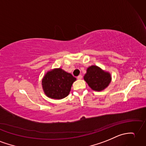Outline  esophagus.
<instances>
[{"instance_id":"34e87169","label":"esophagus","mask_w":146,"mask_h":146,"mask_svg":"<svg viewBox=\"0 0 146 146\" xmlns=\"http://www.w3.org/2000/svg\"><path fill=\"white\" fill-rule=\"evenodd\" d=\"M82 75H81V74H80V75H79L77 77V78H78V80H81V79H82Z\"/></svg>"}]
</instances>
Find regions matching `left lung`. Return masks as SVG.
Returning <instances> with one entry per match:
<instances>
[{"label":"left lung","mask_w":146,"mask_h":146,"mask_svg":"<svg viewBox=\"0 0 146 146\" xmlns=\"http://www.w3.org/2000/svg\"><path fill=\"white\" fill-rule=\"evenodd\" d=\"M83 78L91 90L101 91L109 86L112 78L110 73L98 66L91 65L87 68Z\"/></svg>","instance_id":"8db88e82"}]
</instances>
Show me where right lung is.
Segmentation results:
<instances>
[{
    "label": "right lung",
    "instance_id": "add662e5",
    "mask_svg": "<svg viewBox=\"0 0 146 146\" xmlns=\"http://www.w3.org/2000/svg\"><path fill=\"white\" fill-rule=\"evenodd\" d=\"M76 80L72 74L62 68L48 71L43 76L42 85L45 95L52 99L61 100L68 95L73 83Z\"/></svg>",
    "mask_w": 146,
    "mask_h": 146
}]
</instances>
